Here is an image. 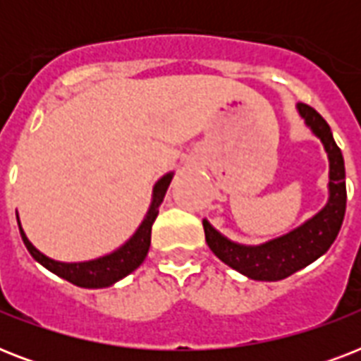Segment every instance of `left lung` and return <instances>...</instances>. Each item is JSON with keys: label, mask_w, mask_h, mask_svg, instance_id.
<instances>
[{"label": "left lung", "mask_w": 361, "mask_h": 361, "mask_svg": "<svg viewBox=\"0 0 361 361\" xmlns=\"http://www.w3.org/2000/svg\"><path fill=\"white\" fill-rule=\"evenodd\" d=\"M300 114L313 133L324 142L330 157V200L326 208L305 225L283 238L260 247H245L232 243L212 228L204 219V234L209 249L225 264L255 281H279L324 255L341 231L347 209V183H345V159L337 146L328 121L305 103L298 104Z\"/></svg>", "instance_id": "1"}]
</instances>
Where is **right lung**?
Here are the masks:
<instances>
[{
  "mask_svg": "<svg viewBox=\"0 0 361 361\" xmlns=\"http://www.w3.org/2000/svg\"><path fill=\"white\" fill-rule=\"evenodd\" d=\"M170 180H172V174H166L163 180L157 181V185L153 189L152 208L147 212V217L144 219L140 228L136 231L135 236L130 238L121 249H118V251L109 255V257L80 264L56 262L52 258L44 257L42 252L37 251L35 247L30 243V240L25 238L22 228H20V236H22L24 245L27 247V251H30V255L35 258L37 262H41L52 274L63 277L65 281H69L73 285L84 286V288H103V286L114 285L116 281L123 279L125 275L135 271L144 262V258H146L147 251H149V243H152V225L153 221L157 219V208L163 202V197L166 189H169Z\"/></svg>",
  "mask_w": 361,
  "mask_h": 361,
  "instance_id": "1",
  "label": "right lung"
}]
</instances>
